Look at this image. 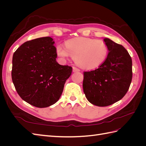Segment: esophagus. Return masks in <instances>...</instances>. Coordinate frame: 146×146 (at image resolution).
Masks as SVG:
<instances>
[{
	"instance_id": "1",
	"label": "esophagus",
	"mask_w": 146,
	"mask_h": 146,
	"mask_svg": "<svg viewBox=\"0 0 146 146\" xmlns=\"http://www.w3.org/2000/svg\"><path fill=\"white\" fill-rule=\"evenodd\" d=\"M72 70H73V72H79V71H80V70L78 68H76V67H73V68H72Z\"/></svg>"
}]
</instances>
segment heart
<instances>
[{
  "instance_id": "obj_1",
  "label": "heart",
  "mask_w": 146,
  "mask_h": 146,
  "mask_svg": "<svg viewBox=\"0 0 146 146\" xmlns=\"http://www.w3.org/2000/svg\"><path fill=\"white\" fill-rule=\"evenodd\" d=\"M56 54L63 60L71 56L80 67L86 69L98 68L107 58L108 47L104 41L80 37L68 40L65 46L56 47Z\"/></svg>"
}]
</instances>
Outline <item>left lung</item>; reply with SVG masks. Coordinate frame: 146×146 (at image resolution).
Returning <instances> with one entry per match:
<instances>
[{
    "mask_svg": "<svg viewBox=\"0 0 146 146\" xmlns=\"http://www.w3.org/2000/svg\"><path fill=\"white\" fill-rule=\"evenodd\" d=\"M108 54L99 68L84 72V93L90 103L107 107L120 100L129 89L132 79V61L122 45L105 38Z\"/></svg>",
    "mask_w": 146,
    "mask_h": 146,
    "instance_id": "8db88e82",
    "label": "left lung"
}]
</instances>
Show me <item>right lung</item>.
I'll return each mask as SVG.
<instances>
[{
    "instance_id": "1",
    "label": "right lung",
    "mask_w": 146,
    "mask_h": 146,
    "mask_svg": "<svg viewBox=\"0 0 146 146\" xmlns=\"http://www.w3.org/2000/svg\"><path fill=\"white\" fill-rule=\"evenodd\" d=\"M54 41L42 37L24 42L13 56L11 77L22 99L38 108L54 105L62 94L72 68L56 62Z\"/></svg>"
}]
</instances>
